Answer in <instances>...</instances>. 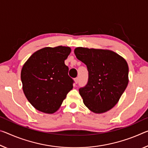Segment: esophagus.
<instances>
[{
    "label": "esophagus",
    "instance_id": "1",
    "mask_svg": "<svg viewBox=\"0 0 148 148\" xmlns=\"http://www.w3.org/2000/svg\"><path fill=\"white\" fill-rule=\"evenodd\" d=\"M78 80H79L78 78H75V79H74L75 83H76V84H78Z\"/></svg>",
    "mask_w": 148,
    "mask_h": 148
}]
</instances>
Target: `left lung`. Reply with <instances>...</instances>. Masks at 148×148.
Returning <instances> with one entry per match:
<instances>
[{
  "label": "left lung",
  "instance_id": "1",
  "mask_svg": "<svg viewBox=\"0 0 148 148\" xmlns=\"http://www.w3.org/2000/svg\"><path fill=\"white\" fill-rule=\"evenodd\" d=\"M74 53L87 66L88 81L79 89L84 105L95 113L111 109L128 84V66L125 58L110 50L77 47Z\"/></svg>",
  "mask_w": 148,
  "mask_h": 148
}]
</instances>
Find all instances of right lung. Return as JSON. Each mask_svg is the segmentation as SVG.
I'll list each match as a JSON object with an SVG mask.
<instances>
[{"label":"right lung","instance_id":"right-lung-1","mask_svg":"<svg viewBox=\"0 0 148 148\" xmlns=\"http://www.w3.org/2000/svg\"><path fill=\"white\" fill-rule=\"evenodd\" d=\"M70 52L69 47H45L35 52L23 64L21 71L23 93L38 111L55 112L73 88L74 80L64 64Z\"/></svg>","mask_w":148,"mask_h":148}]
</instances>
